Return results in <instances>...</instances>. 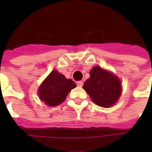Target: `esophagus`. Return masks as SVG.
<instances>
[{"instance_id":"1","label":"esophagus","mask_w":152,"mask_h":152,"mask_svg":"<svg viewBox=\"0 0 152 152\" xmlns=\"http://www.w3.org/2000/svg\"><path fill=\"white\" fill-rule=\"evenodd\" d=\"M76 84H77V86H78V87H83V82H82V81H78V82L76 83Z\"/></svg>"}]
</instances>
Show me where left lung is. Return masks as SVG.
<instances>
[{
    "instance_id": "obj_1",
    "label": "left lung",
    "mask_w": 152,
    "mask_h": 152,
    "mask_svg": "<svg viewBox=\"0 0 152 152\" xmlns=\"http://www.w3.org/2000/svg\"><path fill=\"white\" fill-rule=\"evenodd\" d=\"M90 76L83 88L91 100L102 107L113 106L121 93V84L118 77L98 66L91 70Z\"/></svg>"
}]
</instances>
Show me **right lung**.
Masks as SVG:
<instances>
[{
    "instance_id": "add662e5",
    "label": "right lung",
    "mask_w": 152,
    "mask_h": 152,
    "mask_svg": "<svg viewBox=\"0 0 152 152\" xmlns=\"http://www.w3.org/2000/svg\"><path fill=\"white\" fill-rule=\"evenodd\" d=\"M76 86L72 80L66 79L64 75L53 70L39 88V95L48 106H58Z\"/></svg>"
}]
</instances>
